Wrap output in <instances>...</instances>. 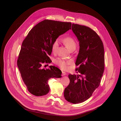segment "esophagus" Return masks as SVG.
Listing matches in <instances>:
<instances>
[{
	"instance_id": "obj_1",
	"label": "esophagus",
	"mask_w": 121,
	"mask_h": 121,
	"mask_svg": "<svg viewBox=\"0 0 121 121\" xmlns=\"http://www.w3.org/2000/svg\"><path fill=\"white\" fill-rule=\"evenodd\" d=\"M62 74L63 76H64V75H65L66 74V73L65 72H62Z\"/></svg>"
}]
</instances>
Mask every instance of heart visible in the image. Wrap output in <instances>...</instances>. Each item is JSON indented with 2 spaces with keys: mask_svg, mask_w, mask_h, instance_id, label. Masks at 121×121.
I'll list each match as a JSON object with an SVG mask.
<instances>
[{
  "mask_svg": "<svg viewBox=\"0 0 121 121\" xmlns=\"http://www.w3.org/2000/svg\"><path fill=\"white\" fill-rule=\"evenodd\" d=\"M60 42L59 38H57L53 42L52 45V50L53 52H55L59 46ZM65 46L71 50L72 49H75L77 46V43L75 40L71 37H66L63 39ZM55 64L59 66L62 69H68V66L72 64V61L70 60H65L61 58H57L55 61Z\"/></svg>",
  "mask_w": 121,
  "mask_h": 121,
  "instance_id": "heart-1",
  "label": "heart"
}]
</instances>
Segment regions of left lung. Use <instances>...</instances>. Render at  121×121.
<instances>
[{
    "instance_id": "left-lung-1",
    "label": "left lung",
    "mask_w": 121,
    "mask_h": 121,
    "mask_svg": "<svg viewBox=\"0 0 121 121\" xmlns=\"http://www.w3.org/2000/svg\"><path fill=\"white\" fill-rule=\"evenodd\" d=\"M72 30L79 41V52L75 70L80 75L69 74V83L65 89V99L78 104L89 98L100 85L104 69L103 43L94 30L78 24H72Z\"/></svg>"
}]
</instances>
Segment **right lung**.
Segmentation results:
<instances>
[{"instance_id": "right-lung-1", "label": "right lung", "mask_w": 121, "mask_h": 121, "mask_svg": "<svg viewBox=\"0 0 121 121\" xmlns=\"http://www.w3.org/2000/svg\"><path fill=\"white\" fill-rule=\"evenodd\" d=\"M72 23L44 20L36 24L24 39L19 53L17 65L28 91L36 96H42L49 91L48 80L61 77L58 68L43 65L52 62L49 56L52 45L59 36L71 29Z\"/></svg>"}]
</instances>
